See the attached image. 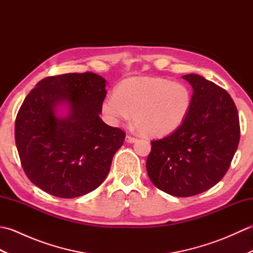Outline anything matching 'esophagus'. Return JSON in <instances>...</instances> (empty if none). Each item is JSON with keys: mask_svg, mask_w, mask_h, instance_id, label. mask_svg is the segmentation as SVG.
<instances>
[{"mask_svg": "<svg viewBox=\"0 0 253 253\" xmlns=\"http://www.w3.org/2000/svg\"><path fill=\"white\" fill-rule=\"evenodd\" d=\"M125 140H126V142H128V143H133V142L137 141V138L131 137V136H129V135H127L126 138H125Z\"/></svg>", "mask_w": 253, "mask_h": 253, "instance_id": "34e87169", "label": "esophagus"}]
</instances>
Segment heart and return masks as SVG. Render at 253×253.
Here are the masks:
<instances>
[{
	"label": "heart",
	"instance_id": "heart-1",
	"mask_svg": "<svg viewBox=\"0 0 253 253\" xmlns=\"http://www.w3.org/2000/svg\"><path fill=\"white\" fill-rule=\"evenodd\" d=\"M191 107L189 88L160 77H130L117 85L101 104L104 120L111 125L132 120L141 133L163 137L182 125Z\"/></svg>",
	"mask_w": 253,
	"mask_h": 253
}]
</instances>
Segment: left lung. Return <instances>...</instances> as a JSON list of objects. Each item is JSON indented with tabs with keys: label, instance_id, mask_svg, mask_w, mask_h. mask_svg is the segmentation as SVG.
<instances>
[{
	"label": "left lung",
	"instance_id": "8db88e82",
	"mask_svg": "<svg viewBox=\"0 0 253 253\" xmlns=\"http://www.w3.org/2000/svg\"><path fill=\"white\" fill-rule=\"evenodd\" d=\"M192 87L191 107L182 125L151 141L147 171L169 195L190 197L209 190L229 169L238 148V112L230 95L197 74L182 76Z\"/></svg>",
	"mask_w": 253,
	"mask_h": 253
}]
</instances>
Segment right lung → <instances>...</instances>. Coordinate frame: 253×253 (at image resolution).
Segmentation results:
<instances>
[{
	"label": "right lung",
	"instance_id": "obj_1",
	"mask_svg": "<svg viewBox=\"0 0 253 253\" xmlns=\"http://www.w3.org/2000/svg\"><path fill=\"white\" fill-rule=\"evenodd\" d=\"M106 80L93 73L47 77L26 96L15 141L27 177L58 198L96 189L109 174L125 132L101 120Z\"/></svg>",
	"mask_w": 253,
	"mask_h": 253
}]
</instances>
